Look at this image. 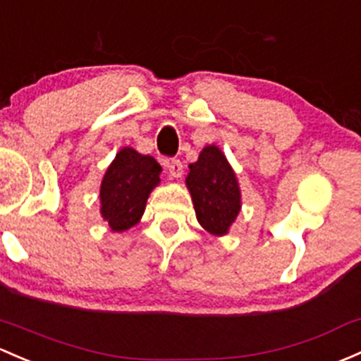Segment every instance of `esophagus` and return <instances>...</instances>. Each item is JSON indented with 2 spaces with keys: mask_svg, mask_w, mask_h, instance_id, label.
Segmentation results:
<instances>
[{
  "mask_svg": "<svg viewBox=\"0 0 361 361\" xmlns=\"http://www.w3.org/2000/svg\"><path fill=\"white\" fill-rule=\"evenodd\" d=\"M166 168H168L169 174L173 178H181V174H183V164H181L180 159H169L166 162Z\"/></svg>",
  "mask_w": 361,
  "mask_h": 361,
  "instance_id": "1",
  "label": "esophagus"
}]
</instances>
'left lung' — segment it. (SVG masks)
<instances>
[{
    "instance_id": "8db88e82",
    "label": "left lung",
    "mask_w": 361,
    "mask_h": 361,
    "mask_svg": "<svg viewBox=\"0 0 361 361\" xmlns=\"http://www.w3.org/2000/svg\"><path fill=\"white\" fill-rule=\"evenodd\" d=\"M187 187L197 219L212 235H225L240 211V188L233 169L218 147H206L188 166Z\"/></svg>"
}]
</instances>
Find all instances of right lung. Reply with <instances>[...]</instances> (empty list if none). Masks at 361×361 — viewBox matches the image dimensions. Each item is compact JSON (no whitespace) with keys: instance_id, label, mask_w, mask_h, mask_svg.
<instances>
[{"instance_id":"add662e5","label":"right lung","mask_w":361,"mask_h":361,"mask_svg":"<svg viewBox=\"0 0 361 361\" xmlns=\"http://www.w3.org/2000/svg\"><path fill=\"white\" fill-rule=\"evenodd\" d=\"M161 171L154 157L138 154L130 147L116 155L100 188L102 216L114 231L131 228L142 218Z\"/></svg>"}]
</instances>
